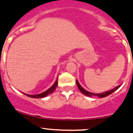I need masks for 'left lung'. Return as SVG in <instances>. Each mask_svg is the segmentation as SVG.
Wrapping results in <instances>:
<instances>
[{
    "mask_svg": "<svg viewBox=\"0 0 133 133\" xmlns=\"http://www.w3.org/2000/svg\"><path fill=\"white\" fill-rule=\"evenodd\" d=\"M76 84H77V86H78V89H79V90L82 92V93H83V94H85V96H89V97H92L93 96H97V97H107V96H109V95H110L111 94H112L113 92L115 91V90H117V89H118V88L121 87V85H118L117 87H115L114 89H111V90H108V91L104 92H103V93H100V94H94V93H92V92H90L87 91V90H85V89H83V88L80 85H79V82H78V80H76Z\"/></svg>",
    "mask_w": 133,
    "mask_h": 133,
    "instance_id": "1",
    "label": "left lung"
}]
</instances>
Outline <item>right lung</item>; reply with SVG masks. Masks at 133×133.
<instances>
[{
  "label": "right lung",
  "instance_id": "1",
  "mask_svg": "<svg viewBox=\"0 0 133 133\" xmlns=\"http://www.w3.org/2000/svg\"><path fill=\"white\" fill-rule=\"evenodd\" d=\"M57 80H58V78H57V80L55 81V83H54V84L51 87L49 88L48 90H46L45 92H43V93L39 94H36V95H29V94H24V93L23 94H25L26 96H27L28 97H32V98H43V97H46V96H47L48 95L51 94L54 91V90H55L56 87H57V84H58Z\"/></svg>",
  "mask_w": 133,
  "mask_h": 133
}]
</instances>
